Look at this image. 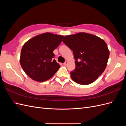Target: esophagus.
<instances>
[{
	"instance_id": "esophagus-1",
	"label": "esophagus",
	"mask_w": 126,
	"mask_h": 126,
	"mask_svg": "<svg viewBox=\"0 0 126 126\" xmlns=\"http://www.w3.org/2000/svg\"><path fill=\"white\" fill-rule=\"evenodd\" d=\"M68 62H67V61H66V62H64L63 64V65H64V66H67V64H68Z\"/></svg>"
}]
</instances>
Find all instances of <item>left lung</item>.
<instances>
[{
  "label": "left lung",
  "instance_id": "8db88e82",
  "mask_svg": "<svg viewBox=\"0 0 126 126\" xmlns=\"http://www.w3.org/2000/svg\"><path fill=\"white\" fill-rule=\"evenodd\" d=\"M63 41L73 51L75 69L71 78L80 85L94 82L104 71L109 57L106 42L90 33L79 32L64 37Z\"/></svg>",
  "mask_w": 126,
  "mask_h": 126
}]
</instances>
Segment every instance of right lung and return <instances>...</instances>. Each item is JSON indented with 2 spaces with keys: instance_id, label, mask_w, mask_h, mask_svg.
<instances>
[{
  "instance_id": "obj_1",
  "label": "right lung",
  "mask_w": 126,
  "mask_h": 126,
  "mask_svg": "<svg viewBox=\"0 0 126 126\" xmlns=\"http://www.w3.org/2000/svg\"><path fill=\"white\" fill-rule=\"evenodd\" d=\"M63 36L46 32L29 39L22 47L20 63L29 77L37 81L51 78L59 69V64L53 53L60 44Z\"/></svg>"
}]
</instances>
